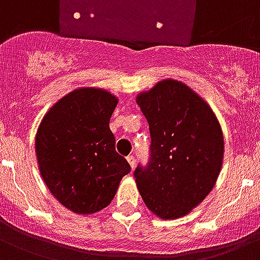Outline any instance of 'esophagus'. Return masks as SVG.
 Masks as SVG:
<instances>
[{"mask_svg": "<svg viewBox=\"0 0 260 260\" xmlns=\"http://www.w3.org/2000/svg\"><path fill=\"white\" fill-rule=\"evenodd\" d=\"M127 162H128V165L132 166V169H133V168L136 166V157H134V155H128Z\"/></svg>", "mask_w": 260, "mask_h": 260, "instance_id": "obj_1", "label": "esophagus"}]
</instances>
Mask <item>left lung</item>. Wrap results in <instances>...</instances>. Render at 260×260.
I'll return each mask as SVG.
<instances>
[{
	"label": "left lung",
	"mask_w": 260,
	"mask_h": 260,
	"mask_svg": "<svg viewBox=\"0 0 260 260\" xmlns=\"http://www.w3.org/2000/svg\"><path fill=\"white\" fill-rule=\"evenodd\" d=\"M149 123L150 158L134 170L143 203L165 220L185 216L212 190L221 169L223 132L213 111L178 80L137 96Z\"/></svg>",
	"instance_id": "1"
}]
</instances>
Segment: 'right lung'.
<instances>
[{
    "mask_svg": "<svg viewBox=\"0 0 260 260\" xmlns=\"http://www.w3.org/2000/svg\"><path fill=\"white\" fill-rule=\"evenodd\" d=\"M118 99L101 88H79L53 105L36 134L41 177L66 208L79 215L106 208L130 165L115 151L110 118Z\"/></svg>",
    "mask_w": 260,
    "mask_h": 260,
    "instance_id": "obj_1",
    "label": "right lung"
}]
</instances>
